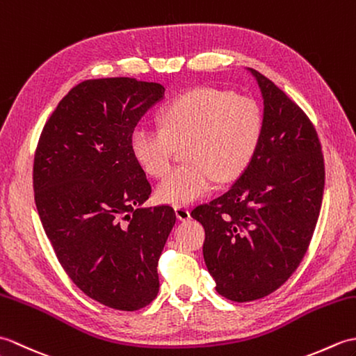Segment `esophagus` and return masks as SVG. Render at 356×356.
<instances>
[{
    "instance_id": "1",
    "label": "esophagus",
    "mask_w": 356,
    "mask_h": 356,
    "mask_svg": "<svg viewBox=\"0 0 356 356\" xmlns=\"http://www.w3.org/2000/svg\"><path fill=\"white\" fill-rule=\"evenodd\" d=\"M174 211H176V216H177L179 220L185 222V220H190V218H191V211H190V208L179 205V207L174 208Z\"/></svg>"
}]
</instances>
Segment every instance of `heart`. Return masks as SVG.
I'll return each instance as SVG.
<instances>
[{"instance_id": "heart-1", "label": "heart", "mask_w": 356, "mask_h": 356, "mask_svg": "<svg viewBox=\"0 0 356 356\" xmlns=\"http://www.w3.org/2000/svg\"><path fill=\"white\" fill-rule=\"evenodd\" d=\"M161 127H136L130 148L149 176L170 170L177 147L186 163L174 168L157 186V197L171 205H190L229 182L251 163L263 133V113L252 97L200 87L162 108Z\"/></svg>"}]
</instances>
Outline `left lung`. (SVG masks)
Instances as JSON below:
<instances>
[{
  "label": "left lung",
  "mask_w": 356,
  "mask_h": 356,
  "mask_svg": "<svg viewBox=\"0 0 356 356\" xmlns=\"http://www.w3.org/2000/svg\"><path fill=\"white\" fill-rule=\"evenodd\" d=\"M261 90L263 133L248 168L220 197L195 207L216 291L237 303L287 282L311 243L324 191V159L311 119L251 69Z\"/></svg>",
  "instance_id": "8db88e82"
}]
</instances>
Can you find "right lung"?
<instances>
[{
    "label": "right lung",
    "mask_w": 356,
    "mask_h": 356,
    "mask_svg": "<svg viewBox=\"0 0 356 356\" xmlns=\"http://www.w3.org/2000/svg\"><path fill=\"white\" fill-rule=\"evenodd\" d=\"M165 88L134 78L87 79L45 122L33 159L38 214L58 261L87 297L139 311L159 292L157 263L176 213L140 208L151 184L131 133Z\"/></svg>",
    "instance_id": "add662e5"
}]
</instances>
